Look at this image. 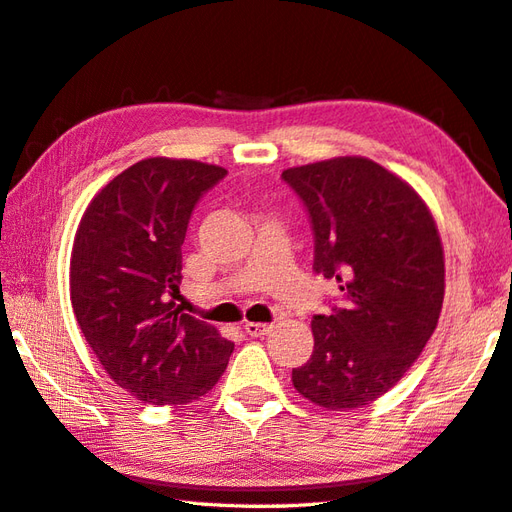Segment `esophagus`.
Masks as SVG:
<instances>
[{
  "label": "esophagus",
  "mask_w": 512,
  "mask_h": 512,
  "mask_svg": "<svg viewBox=\"0 0 512 512\" xmlns=\"http://www.w3.org/2000/svg\"><path fill=\"white\" fill-rule=\"evenodd\" d=\"M244 330H246V335H250V337H264V335L270 333V330H273V326H270V324L248 322V324L244 326Z\"/></svg>",
  "instance_id": "esophagus-1"
}]
</instances>
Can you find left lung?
<instances>
[{"mask_svg": "<svg viewBox=\"0 0 512 512\" xmlns=\"http://www.w3.org/2000/svg\"><path fill=\"white\" fill-rule=\"evenodd\" d=\"M308 208L315 273L337 279L344 304L315 315V346L293 386L326 410L362 408L388 393L435 333L446 268L426 202L368 157L286 168Z\"/></svg>", "mask_w": 512, "mask_h": 512, "instance_id": "8db88e82", "label": "left lung"}]
</instances>
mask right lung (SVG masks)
<instances>
[{
    "label": "right lung",
    "instance_id": "right-lung-1",
    "mask_svg": "<svg viewBox=\"0 0 512 512\" xmlns=\"http://www.w3.org/2000/svg\"><path fill=\"white\" fill-rule=\"evenodd\" d=\"M228 173L195 159L148 157L90 199L70 253V302L113 382L155 406H184L224 375L235 344L182 313L188 219Z\"/></svg>",
    "mask_w": 512,
    "mask_h": 512
}]
</instances>
